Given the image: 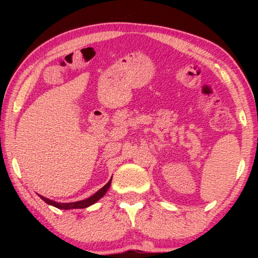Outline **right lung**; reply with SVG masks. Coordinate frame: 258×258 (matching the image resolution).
Instances as JSON below:
<instances>
[{
  "mask_svg": "<svg viewBox=\"0 0 258 258\" xmlns=\"http://www.w3.org/2000/svg\"><path fill=\"white\" fill-rule=\"evenodd\" d=\"M111 178H110V180H109V182L107 183L106 185H104L103 187H101V189H100L99 191L95 192L93 196H91V197L87 198V199L80 200V202H75V203H55V202H53V200H50V199H47L45 197H43V196H40V195H38V196H40L41 199L44 200L46 204H49V205H51V206H54V207L59 208V209H66V211H67V209L86 208V207L91 206V205H93V204L97 203L99 199H101L103 196L106 195V192L108 191L109 186H110V184H111Z\"/></svg>",
  "mask_w": 258,
  "mask_h": 258,
  "instance_id": "right-lung-1",
  "label": "right lung"
}]
</instances>
